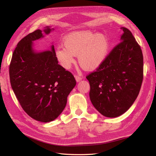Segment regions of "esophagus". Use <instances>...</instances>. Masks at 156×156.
Masks as SVG:
<instances>
[{
	"mask_svg": "<svg viewBox=\"0 0 156 156\" xmlns=\"http://www.w3.org/2000/svg\"><path fill=\"white\" fill-rule=\"evenodd\" d=\"M75 80H76V81L78 83V82H80L82 80V77H80V76H78V75H75Z\"/></svg>",
	"mask_w": 156,
	"mask_h": 156,
	"instance_id": "1",
	"label": "esophagus"
}]
</instances>
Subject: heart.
<instances>
[{"instance_id": "obj_1", "label": "heart", "mask_w": 156, "mask_h": 156, "mask_svg": "<svg viewBox=\"0 0 156 156\" xmlns=\"http://www.w3.org/2000/svg\"><path fill=\"white\" fill-rule=\"evenodd\" d=\"M64 45L55 49L56 57L65 69H69L75 62L76 55L80 65L92 71L105 62L110 50V41L105 34L92 30H79L65 36Z\"/></svg>"}]
</instances>
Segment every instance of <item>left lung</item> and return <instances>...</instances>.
Here are the masks:
<instances>
[{
  "label": "left lung",
  "instance_id": "1",
  "mask_svg": "<svg viewBox=\"0 0 156 156\" xmlns=\"http://www.w3.org/2000/svg\"><path fill=\"white\" fill-rule=\"evenodd\" d=\"M120 43L96 72L87 76L89 96L96 109L103 116L124 114L137 98L143 79L142 50L132 33L125 27Z\"/></svg>",
  "mask_w": 156,
  "mask_h": 156
}]
</instances>
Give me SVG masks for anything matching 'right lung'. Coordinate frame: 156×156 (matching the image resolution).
<instances>
[{
	"instance_id": "1",
	"label": "right lung",
	"mask_w": 156,
	"mask_h": 156,
	"mask_svg": "<svg viewBox=\"0 0 156 156\" xmlns=\"http://www.w3.org/2000/svg\"><path fill=\"white\" fill-rule=\"evenodd\" d=\"M53 30L47 26L23 37L13 51L9 70L12 88L23 110L41 122L53 121L62 113L76 85L73 75L58 64L53 45L51 50L34 48L33 42L44 37L43 33L48 35Z\"/></svg>"
}]
</instances>
